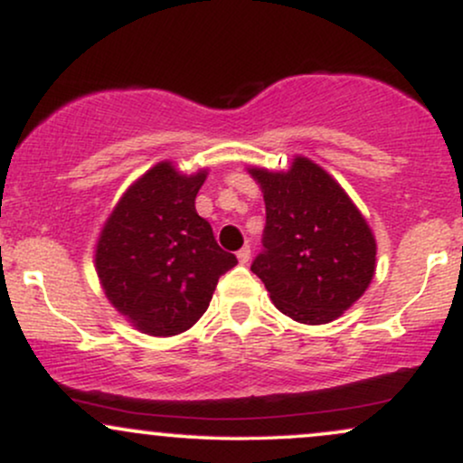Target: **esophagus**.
Here are the masks:
<instances>
[{
  "instance_id": "34e87169",
  "label": "esophagus",
  "mask_w": 463,
  "mask_h": 463,
  "mask_svg": "<svg viewBox=\"0 0 463 463\" xmlns=\"http://www.w3.org/2000/svg\"><path fill=\"white\" fill-rule=\"evenodd\" d=\"M237 259H239V263L246 265V263L250 261V248H248V246H243L241 250H239V252H237Z\"/></svg>"
}]
</instances>
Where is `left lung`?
Listing matches in <instances>:
<instances>
[{
    "instance_id": "1",
    "label": "left lung",
    "mask_w": 463,
    "mask_h": 463,
    "mask_svg": "<svg viewBox=\"0 0 463 463\" xmlns=\"http://www.w3.org/2000/svg\"><path fill=\"white\" fill-rule=\"evenodd\" d=\"M265 200L263 252L252 272L276 309L302 324L337 320L376 269V239L342 184L311 158L287 172L248 167Z\"/></svg>"
}]
</instances>
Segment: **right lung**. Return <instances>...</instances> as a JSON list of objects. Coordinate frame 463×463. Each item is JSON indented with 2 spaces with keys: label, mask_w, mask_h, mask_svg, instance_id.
<instances>
[{
  "label": "right lung",
  "mask_w": 463,
  "mask_h": 463,
  "mask_svg": "<svg viewBox=\"0 0 463 463\" xmlns=\"http://www.w3.org/2000/svg\"><path fill=\"white\" fill-rule=\"evenodd\" d=\"M206 174L156 163L104 222L95 272L106 298L137 331L154 337L184 333L209 309L220 276L237 265L195 211Z\"/></svg>",
  "instance_id": "right-lung-1"
}]
</instances>
